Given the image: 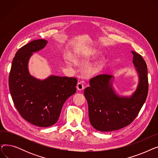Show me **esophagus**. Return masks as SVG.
<instances>
[{
	"mask_svg": "<svg viewBox=\"0 0 158 158\" xmlns=\"http://www.w3.org/2000/svg\"><path fill=\"white\" fill-rule=\"evenodd\" d=\"M84 88H85V86H84L83 84H82V82H78L77 85V89L79 91H81L82 89H84Z\"/></svg>",
	"mask_w": 158,
	"mask_h": 158,
	"instance_id": "obj_1",
	"label": "esophagus"
}]
</instances>
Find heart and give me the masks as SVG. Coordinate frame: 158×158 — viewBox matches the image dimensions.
Masks as SVG:
<instances>
[{
    "instance_id": "heart-1",
    "label": "heart",
    "mask_w": 158,
    "mask_h": 158,
    "mask_svg": "<svg viewBox=\"0 0 158 158\" xmlns=\"http://www.w3.org/2000/svg\"><path fill=\"white\" fill-rule=\"evenodd\" d=\"M94 54H95V52H94V51H91V52H89L88 53H87V54L85 55V57H89L90 56H92V55H94ZM101 62H102V59L98 60V61L97 62V63H96L95 66H92V67L89 68V69H88V72L89 73H93V72H96V70H97V68H98L97 66H98L99 65H100V64L101 63Z\"/></svg>"
}]
</instances>
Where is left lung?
I'll use <instances>...</instances> for the list:
<instances>
[{
  "mask_svg": "<svg viewBox=\"0 0 158 158\" xmlns=\"http://www.w3.org/2000/svg\"><path fill=\"white\" fill-rule=\"evenodd\" d=\"M132 63L138 75V85L130 97H120L113 88L110 75H98L89 81L84 92L88 104L89 119L92 126L102 132L116 131L133 121L142 108L148 94L147 66L142 56L131 52Z\"/></svg>",
  "mask_w": 158,
  "mask_h": 158,
  "instance_id": "1",
  "label": "left lung"
}]
</instances>
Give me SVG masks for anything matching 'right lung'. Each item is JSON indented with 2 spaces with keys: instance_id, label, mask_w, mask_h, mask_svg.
Segmentation results:
<instances>
[{
  "instance_id": "1",
  "label": "right lung",
  "mask_w": 158,
  "mask_h": 158,
  "mask_svg": "<svg viewBox=\"0 0 158 158\" xmlns=\"http://www.w3.org/2000/svg\"><path fill=\"white\" fill-rule=\"evenodd\" d=\"M47 41L36 40L16 52L9 76V87L16 110L33 125L47 127L55 124L67 98L76 92L74 77L50 76L40 80L32 76L28 63L33 52L43 49Z\"/></svg>"
}]
</instances>
